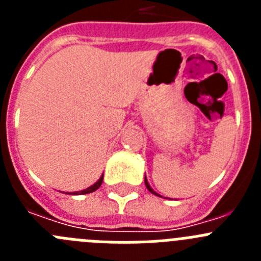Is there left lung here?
I'll use <instances>...</instances> for the list:
<instances>
[{"label":"left lung","mask_w":261,"mask_h":261,"mask_svg":"<svg viewBox=\"0 0 261 261\" xmlns=\"http://www.w3.org/2000/svg\"><path fill=\"white\" fill-rule=\"evenodd\" d=\"M145 186H146V188H147V190H149V191H150V192H151V193H154V195L159 196V195H158V193H155V192H154V191H153V188H151V187H150V186H149V183H147V180H146V177H145Z\"/></svg>","instance_id":"1"}]
</instances>
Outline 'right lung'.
I'll return each instance as SVG.
<instances>
[{"instance_id": "obj_1", "label": "right lung", "mask_w": 261, "mask_h": 261, "mask_svg": "<svg viewBox=\"0 0 261 261\" xmlns=\"http://www.w3.org/2000/svg\"><path fill=\"white\" fill-rule=\"evenodd\" d=\"M102 183H103V175H102V176H100V179H99V180L96 181L95 184H94V186L89 187V188H86V190H84V191H80V192L71 193V195H86V193H91V192H94V191L98 190L99 187L102 186Z\"/></svg>"}]
</instances>
